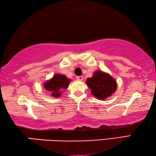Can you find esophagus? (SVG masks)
I'll return each instance as SVG.
<instances>
[{
  "instance_id": "esophagus-1",
  "label": "esophagus",
  "mask_w": 156,
  "mask_h": 156,
  "mask_svg": "<svg viewBox=\"0 0 156 156\" xmlns=\"http://www.w3.org/2000/svg\"><path fill=\"white\" fill-rule=\"evenodd\" d=\"M76 80L79 81H81L83 80V76H76Z\"/></svg>"
}]
</instances>
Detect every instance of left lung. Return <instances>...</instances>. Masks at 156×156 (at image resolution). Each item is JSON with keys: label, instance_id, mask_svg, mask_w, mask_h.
<instances>
[{"label": "left lung", "instance_id": "left-lung-1", "mask_svg": "<svg viewBox=\"0 0 156 156\" xmlns=\"http://www.w3.org/2000/svg\"><path fill=\"white\" fill-rule=\"evenodd\" d=\"M91 93L98 99H106L115 93L117 88L115 80L108 74L98 70L94 73L91 78L86 81Z\"/></svg>", "mask_w": 156, "mask_h": 156}]
</instances>
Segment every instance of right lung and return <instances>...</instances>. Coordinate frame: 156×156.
Masks as SVG:
<instances>
[{
	"instance_id": "1",
	"label": "right lung",
	"mask_w": 156,
	"mask_h": 156,
	"mask_svg": "<svg viewBox=\"0 0 156 156\" xmlns=\"http://www.w3.org/2000/svg\"><path fill=\"white\" fill-rule=\"evenodd\" d=\"M70 83V80L65 75H55L50 80L44 83V88L50 92L51 95L55 98H58L61 92L67 88Z\"/></svg>"
}]
</instances>
